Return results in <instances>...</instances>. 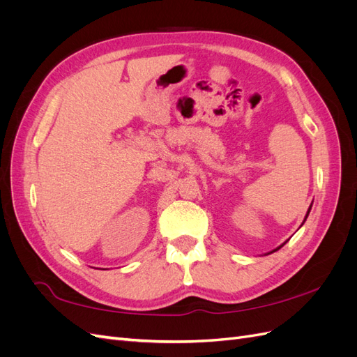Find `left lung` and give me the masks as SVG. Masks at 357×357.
<instances>
[{"mask_svg": "<svg viewBox=\"0 0 357 357\" xmlns=\"http://www.w3.org/2000/svg\"><path fill=\"white\" fill-rule=\"evenodd\" d=\"M310 210H311V205H310V208H308V211H307V215H305V219H304V222H305V220H307V218H308V214H310ZM304 222H302V223H304ZM286 243H287V241H286ZM286 243H283L282 245H280V247H277V248H275V250H273V252H277V250H278V248H282V247H283V245H284ZM273 252H271V253H273Z\"/></svg>", "mask_w": 357, "mask_h": 357, "instance_id": "8db88e82", "label": "left lung"}]
</instances>
